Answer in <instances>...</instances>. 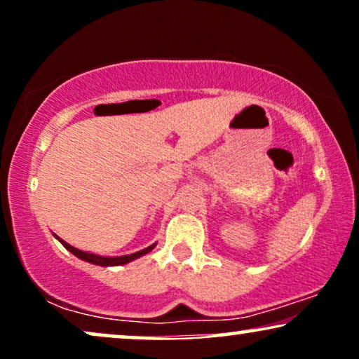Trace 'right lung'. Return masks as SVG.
<instances>
[{
    "label": "right lung",
    "mask_w": 359,
    "mask_h": 359,
    "mask_svg": "<svg viewBox=\"0 0 359 359\" xmlns=\"http://www.w3.org/2000/svg\"><path fill=\"white\" fill-rule=\"evenodd\" d=\"M53 237H55L58 242H60L63 247H65L68 252L75 255L76 258L83 259V262H88L91 264H97V266H121V264H126V263H130L134 262V259L144 257V255L150 253L151 250L156 247V243L150 245V247H147L144 250H140V252H135V253H130V255H122V257H101V255H95V253H90V252H83V250H78L75 247H72L70 243H67L65 240H62L58 235L53 233Z\"/></svg>",
    "instance_id": "right-lung-1"
}]
</instances>
